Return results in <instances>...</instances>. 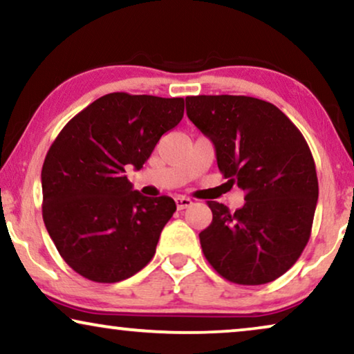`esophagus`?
Here are the masks:
<instances>
[{
  "instance_id": "obj_1",
  "label": "esophagus",
  "mask_w": 354,
  "mask_h": 354,
  "mask_svg": "<svg viewBox=\"0 0 354 354\" xmlns=\"http://www.w3.org/2000/svg\"><path fill=\"white\" fill-rule=\"evenodd\" d=\"M192 200L190 198H187V196H176V205H177V207L178 209H185V207H188L192 205Z\"/></svg>"
}]
</instances>
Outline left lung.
<instances>
[{"label":"left lung","mask_w":354,"mask_h":354,"mask_svg":"<svg viewBox=\"0 0 354 354\" xmlns=\"http://www.w3.org/2000/svg\"><path fill=\"white\" fill-rule=\"evenodd\" d=\"M187 115L216 148L222 176L245 192L235 212L207 201L200 234L207 263L229 282L263 285L283 275L311 236L319 183L297 125L268 101L241 95L187 96Z\"/></svg>","instance_id":"obj_1"}]
</instances>
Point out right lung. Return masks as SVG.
Instances as JSON below:
<instances>
[{
	"mask_svg": "<svg viewBox=\"0 0 354 354\" xmlns=\"http://www.w3.org/2000/svg\"><path fill=\"white\" fill-rule=\"evenodd\" d=\"M183 98L109 93L64 125L41 169L43 221L61 258L82 277L115 283L142 270L177 206L132 190L125 171L143 167L183 118Z\"/></svg>",
	"mask_w": 354,
	"mask_h": 354,
	"instance_id": "right-lung-1",
	"label": "right lung"
}]
</instances>
